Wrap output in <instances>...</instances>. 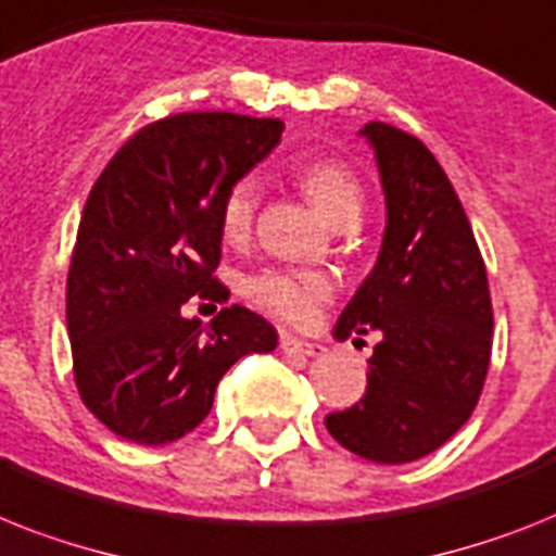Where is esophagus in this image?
<instances>
[{
    "instance_id": "obj_1",
    "label": "esophagus",
    "mask_w": 556,
    "mask_h": 556,
    "mask_svg": "<svg viewBox=\"0 0 556 556\" xmlns=\"http://www.w3.org/2000/svg\"><path fill=\"white\" fill-rule=\"evenodd\" d=\"M281 350L287 352V355H304V357H318L324 355V346L320 343H309V341H301V338H295V334H281Z\"/></svg>"
}]
</instances>
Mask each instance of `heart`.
<instances>
[{
    "mask_svg": "<svg viewBox=\"0 0 556 556\" xmlns=\"http://www.w3.org/2000/svg\"><path fill=\"white\" fill-rule=\"evenodd\" d=\"M304 192L327 215L334 227L352 224L364 210V190L346 164L341 162H312L298 176ZM261 199L258 176H241L229 185L222 201V232L227 241H241L250 236L255 210ZM334 292L329 275L318 269H289L267 267L247 281V295L255 306L287 320V324H309L318 309Z\"/></svg>",
    "mask_w": 556,
    "mask_h": 556,
    "instance_id": "b5f03b06",
    "label": "heart"
}]
</instances>
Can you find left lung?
Masks as SVG:
<instances>
[{
	"label": "left lung",
	"instance_id": "8db88e82",
	"mask_svg": "<svg viewBox=\"0 0 556 556\" xmlns=\"http://www.w3.org/2000/svg\"><path fill=\"white\" fill-rule=\"evenodd\" d=\"M364 136L387 192V232L334 338L378 329L383 341L361 403L327 415V429L343 448L394 466L440 448L471 417L494 312L466 210L429 147L383 122L366 124Z\"/></svg>",
	"mask_w": 556,
	"mask_h": 556
}]
</instances>
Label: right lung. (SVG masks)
I'll return each instance as SVG.
<instances>
[{"mask_svg":"<svg viewBox=\"0 0 556 556\" xmlns=\"http://www.w3.org/2000/svg\"><path fill=\"white\" fill-rule=\"evenodd\" d=\"M281 132L278 118L178 113L141 127L96 178L67 273V334L81 401L118 438H185L238 357L275 350L278 332L247 306L206 327L181 306L229 298L215 278L224 192Z\"/></svg>","mask_w":556,"mask_h":556,"instance_id":"1","label":"right lung"}]
</instances>
